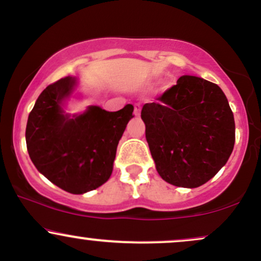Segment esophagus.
<instances>
[{
    "instance_id": "esophagus-1",
    "label": "esophagus",
    "mask_w": 261,
    "mask_h": 261,
    "mask_svg": "<svg viewBox=\"0 0 261 261\" xmlns=\"http://www.w3.org/2000/svg\"><path fill=\"white\" fill-rule=\"evenodd\" d=\"M141 109H142V106H141L140 103H136L134 106V113H135V115L136 116H140V114H141Z\"/></svg>"
}]
</instances>
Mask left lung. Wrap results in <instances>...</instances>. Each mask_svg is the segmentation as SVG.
Returning a JSON list of instances; mask_svg holds the SVG:
<instances>
[{
    "label": "left lung",
    "mask_w": 261,
    "mask_h": 261,
    "mask_svg": "<svg viewBox=\"0 0 261 261\" xmlns=\"http://www.w3.org/2000/svg\"><path fill=\"white\" fill-rule=\"evenodd\" d=\"M146 140L163 180L197 188L228 161L236 140L233 113L216 83L181 76L141 110Z\"/></svg>",
    "instance_id": "left-lung-1"
}]
</instances>
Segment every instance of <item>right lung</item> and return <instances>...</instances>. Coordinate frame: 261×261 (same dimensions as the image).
Wrapping results in <instances>:
<instances>
[{
	"label": "right lung",
	"instance_id": "right-lung-1",
	"mask_svg": "<svg viewBox=\"0 0 261 261\" xmlns=\"http://www.w3.org/2000/svg\"><path fill=\"white\" fill-rule=\"evenodd\" d=\"M76 81L65 77L40 93L29 113L25 141L29 157L50 181L71 194H83L104 184L113 172L116 148L134 107L118 112L89 107L86 113L64 114L61 101Z\"/></svg>",
	"mask_w": 261,
	"mask_h": 261
}]
</instances>
